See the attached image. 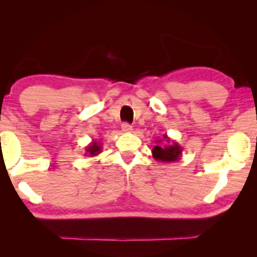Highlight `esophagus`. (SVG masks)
<instances>
[{"instance_id": "1", "label": "esophagus", "mask_w": 257, "mask_h": 257, "mask_svg": "<svg viewBox=\"0 0 257 257\" xmlns=\"http://www.w3.org/2000/svg\"><path fill=\"white\" fill-rule=\"evenodd\" d=\"M121 128H122V132H124V133H130V132H132V130H133L132 125H130L129 123H127V122H124V123H122Z\"/></svg>"}]
</instances>
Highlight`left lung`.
Masks as SVG:
<instances>
[{
    "label": "left lung",
    "mask_w": 257,
    "mask_h": 257,
    "mask_svg": "<svg viewBox=\"0 0 257 257\" xmlns=\"http://www.w3.org/2000/svg\"><path fill=\"white\" fill-rule=\"evenodd\" d=\"M157 146L153 148V157L158 162L163 163H171V162H177L180 160L183 153V148L178 143L172 141L170 137L163 135V140L156 141Z\"/></svg>",
    "instance_id": "1"
}]
</instances>
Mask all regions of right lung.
Listing matches in <instances>:
<instances>
[{"instance_id": "obj_1", "label": "right lung", "mask_w": 257, "mask_h": 257, "mask_svg": "<svg viewBox=\"0 0 257 257\" xmlns=\"http://www.w3.org/2000/svg\"><path fill=\"white\" fill-rule=\"evenodd\" d=\"M101 151H102V143L93 141V142L89 143L88 146L85 148V156L95 157L99 154H101Z\"/></svg>"}]
</instances>
